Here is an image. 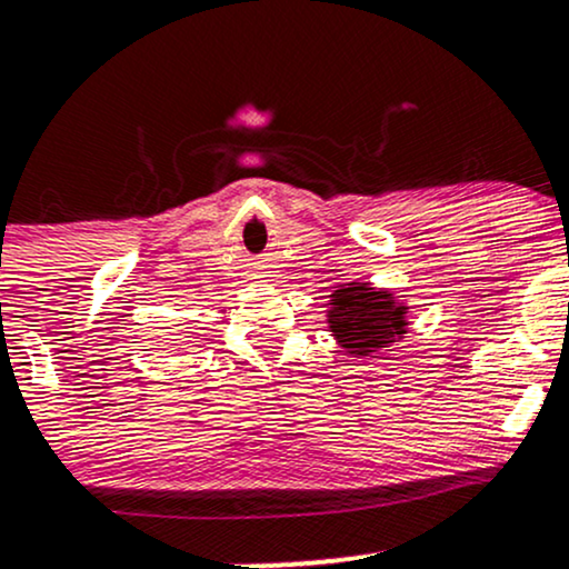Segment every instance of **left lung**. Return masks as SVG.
<instances>
[{
	"label": "left lung",
	"mask_w": 569,
	"mask_h": 569,
	"mask_svg": "<svg viewBox=\"0 0 569 569\" xmlns=\"http://www.w3.org/2000/svg\"><path fill=\"white\" fill-rule=\"evenodd\" d=\"M331 337L350 358H377L409 331V305L390 289L369 280L335 286L326 307Z\"/></svg>",
	"instance_id": "8db88e82"
}]
</instances>
